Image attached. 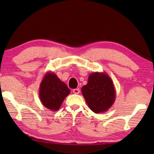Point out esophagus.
I'll return each mask as SVG.
<instances>
[{
	"mask_svg": "<svg viewBox=\"0 0 154 154\" xmlns=\"http://www.w3.org/2000/svg\"><path fill=\"white\" fill-rule=\"evenodd\" d=\"M72 92H73V93L75 94H79L80 90L79 88H76V89H74L73 90H72Z\"/></svg>",
	"mask_w": 154,
	"mask_h": 154,
	"instance_id": "1",
	"label": "esophagus"
}]
</instances>
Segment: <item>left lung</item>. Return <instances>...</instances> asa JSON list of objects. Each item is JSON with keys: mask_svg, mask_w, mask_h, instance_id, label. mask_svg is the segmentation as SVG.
<instances>
[{"mask_svg": "<svg viewBox=\"0 0 154 154\" xmlns=\"http://www.w3.org/2000/svg\"><path fill=\"white\" fill-rule=\"evenodd\" d=\"M82 92L89 108L95 113L107 111L116 97L113 81L105 72L90 73Z\"/></svg>", "mask_w": 154, "mask_h": 154, "instance_id": "8db88e82", "label": "left lung"}]
</instances>
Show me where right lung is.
I'll use <instances>...</instances> for the list:
<instances>
[{
	"label": "right lung",
	"instance_id": "1",
	"mask_svg": "<svg viewBox=\"0 0 154 154\" xmlns=\"http://www.w3.org/2000/svg\"><path fill=\"white\" fill-rule=\"evenodd\" d=\"M70 92L71 90L66 83L62 82L53 72H46L40 83L41 102L44 106L52 111L58 110Z\"/></svg>",
	"mask_w": 154,
	"mask_h": 154
}]
</instances>
